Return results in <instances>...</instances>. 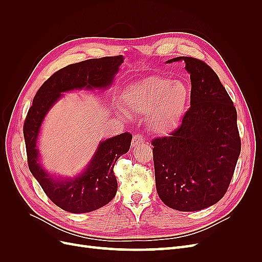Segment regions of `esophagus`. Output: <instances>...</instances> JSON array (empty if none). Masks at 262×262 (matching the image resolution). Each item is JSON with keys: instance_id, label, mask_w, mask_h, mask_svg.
Here are the masks:
<instances>
[{"instance_id": "1", "label": "esophagus", "mask_w": 262, "mask_h": 262, "mask_svg": "<svg viewBox=\"0 0 262 262\" xmlns=\"http://www.w3.org/2000/svg\"><path fill=\"white\" fill-rule=\"evenodd\" d=\"M145 142V140H144V137L142 136V134H136V136H133V138H132V147H136V146H138V145H141V144H143Z\"/></svg>"}]
</instances>
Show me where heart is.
I'll return each instance as SVG.
<instances>
[{
    "mask_svg": "<svg viewBox=\"0 0 262 262\" xmlns=\"http://www.w3.org/2000/svg\"><path fill=\"white\" fill-rule=\"evenodd\" d=\"M185 83L162 76H148L131 84L123 94L125 109L145 117L147 129L155 134H167L176 128L189 101Z\"/></svg>",
    "mask_w": 262,
    "mask_h": 262,
    "instance_id": "1",
    "label": "heart"
}]
</instances>
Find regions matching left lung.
Returning <instances> with one entry per match:
<instances>
[{"label": "left lung", "mask_w": 262, "mask_h": 262, "mask_svg": "<svg viewBox=\"0 0 262 262\" xmlns=\"http://www.w3.org/2000/svg\"><path fill=\"white\" fill-rule=\"evenodd\" d=\"M190 74V108L170 137L155 139L156 190L167 207L207 209L224 196L241 154L237 113L216 73L201 60L178 57Z\"/></svg>", "instance_id": "1"}]
</instances>
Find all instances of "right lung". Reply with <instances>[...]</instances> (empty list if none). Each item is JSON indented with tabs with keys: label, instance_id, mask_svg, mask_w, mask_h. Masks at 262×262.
<instances>
[{
	"label": "right lung",
	"instance_id": "add662e5",
	"mask_svg": "<svg viewBox=\"0 0 262 262\" xmlns=\"http://www.w3.org/2000/svg\"><path fill=\"white\" fill-rule=\"evenodd\" d=\"M123 58L90 59L59 70L38 90L24 123L29 170L49 199L62 210L87 213L112 201L118 184L114 166L128 152L132 134L125 132L99 142L96 152L85 169L76 176L60 177L43 168L38 149V138L45 117L63 93L72 91L106 90L113 85Z\"/></svg>",
	"mask_w": 262,
	"mask_h": 262
}]
</instances>
